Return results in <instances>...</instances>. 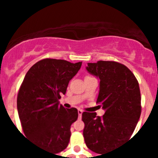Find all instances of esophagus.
I'll use <instances>...</instances> for the list:
<instances>
[{
	"label": "esophagus",
	"mask_w": 158,
	"mask_h": 158,
	"mask_svg": "<svg viewBox=\"0 0 158 158\" xmlns=\"http://www.w3.org/2000/svg\"><path fill=\"white\" fill-rule=\"evenodd\" d=\"M82 112L83 111H81V110L78 109V115H79V118H81V115H82Z\"/></svg>",
	"instance_id": "34e87169"
}]
</instances>
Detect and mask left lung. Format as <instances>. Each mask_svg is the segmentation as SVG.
<instances>
[{
  "label": "left lung",
  "instance_id": "8db88e82",
  "mask_svg": "<svg viewBox=\"0 0 158 158\" xmlns=\"http://www.w3.org/2000/svg\"><path fill=\"white\" fill-rule=\"evenodd\" d=\"M86 69L100 79L96 103L105 111L82 113L85 142L89 150L102 154L111 152L131 138L140 118L139 82L126 65L112 61L88 63Z\"/></svg>",
  "mask_w": 158,
  "mask_h": 158
}]
</instances>
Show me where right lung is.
I'll return each mask as SVG.
<instances>
[{
	"mask_svg": "<svg viewBox=\"0 0 158 158\" xmlns=\"http://www.w3.org/2000/svg\"><path fill=\"white\" fill-rule=\"evenodd\" d=\"M81 64L40 60L27 71L19 88L17 110L23 133L51 153H60L67 147L70 127L77 119V110L65 108L58 100Z\"/></svg>",
	"mask_w": 158,
	"mask_h": 158,
	"instance_id": "add662e5",
	"label": "right lung"
}]
</instances>
